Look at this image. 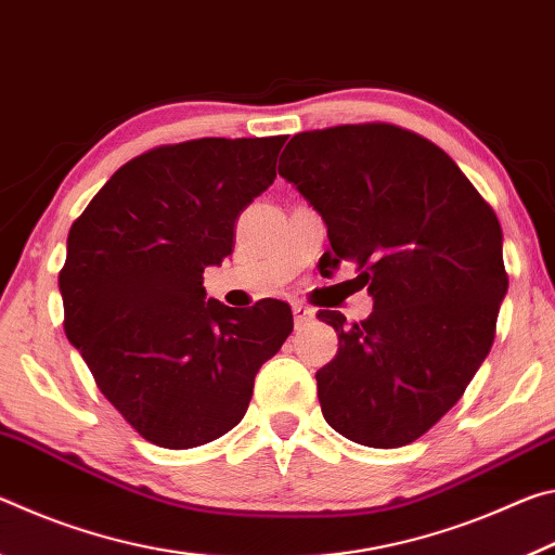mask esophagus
Wrapping results in <instances>:
<instances>
[{
	"label": "esophagus",
	"instance_id": "esophagus-1",
	"mask_svg": "<svg viewBox=\"0 0 555 555\" xmlns=\"http://www.w3.org/2000/svg\"><path fill=\"white\" fill-rule=\"evenodd\" d=\"M313 315H315L313 308H308L304 304H294V323H296V327H304L308 321H313Z\"/></svg>",
	"mask_w": 555,
	"mask_h": 555
}]
</instances>
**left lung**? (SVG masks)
<instances>
[{
    "label": "left lung",
    "instance_id": "obj_1",
    "mask_svg": "<svg viewBox=\"0 0 555 555\" xmlns=\"http://www.w3.org/2000/svg\"><path fill=\"white\" fill-rule=\"evenodd\" d=\"M279 176L321 215L327 267L357 261L367 321L321 311L337 354L315 372L323 416L370 448L406 446L463 397L506 296L502 228L457 164L393 125L300 131Z\"/></svg>",
    "mask_w": 555,
    "mask_h": 555
}]
</instances>
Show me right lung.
I'll return each mask as SVG.
<instances>
[{"label":"right lung","mask_w":555,"mask_h":555,"mask_svg":"<svg viewBox=\"0 0 555 555\" xmlns=\"http://www.w3.org/2000/svg\"><path fill=\"white\" fill-rule=\"evenodd\" d=\"M286 137L195 139L131 158L68 232L65 335L100 391L146 440L195 448L247 413L255 377L294 331L284 300L208 298L234 220L276 178Z\"/></svg>","instance_id":"1"}]
</instances>
